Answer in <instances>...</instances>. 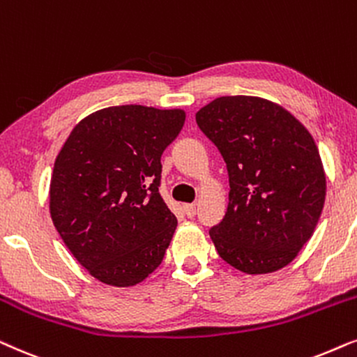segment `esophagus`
<instances>
[{
    "label": "esophagus",
    "instance_id": "34e87169",
    "mask_svg": "<svg viewBox=\"0 0 357 357\" xmlns=\"http://www.w3.org/2000/svg\"><path fill=\"white\" fill-rule=\"evenodd\" d=\"M184 212L188 217L196 215V204H184Z\"/></svg>",
    "mask_w": 357,
    "mask_h": 357
}]
</instances>
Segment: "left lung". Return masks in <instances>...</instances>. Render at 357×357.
Masks as SVG:
<instances>
[{"label": "left lung", "instance_id": "8db88e82", "mask_svg": "<svg viewBox=\"0 0 357 357\" xmlns=\"http://www.w3.org/2000/svg\"><path fill=\"white\" fill-rule=\"evenodd\" d=\"M196 122L227 163L225 217L211 228L218 256L246 274L284 268L310 240L326 178L310 132L286 109L255 96H222Z\"/></svg>", "mask_w": 357, "mask_h": 357}]
</instances>
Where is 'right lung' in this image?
I'll return each mask as SVG.
<instances>
[{
  "instance_id": "1",
  "label": "right lung",
  "mask_w": 357,
  "mask_h": 357,
  "mask_svg": "<svg viewBox=\"0 0 357 357\" xmlns=\"http://www.w3.org/2000/svg\"><path fill=\"white\" fill-rule=\"evenodd\" d=\"M181 109L114 106L76 123L50 179V215L66 248L98 281L130 287L163 261L178 225L160 194L161 155Z\"/></svg>"
}]
</instances>
